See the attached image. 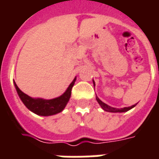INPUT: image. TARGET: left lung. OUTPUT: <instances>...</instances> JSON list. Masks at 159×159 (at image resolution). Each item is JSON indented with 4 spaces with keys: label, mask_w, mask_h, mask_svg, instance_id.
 <instances>
[{
    "label": "left lung",
    "mask_w": 159,
    "mask_h": 159,
    "mask_svg": "<svg viewBox=\"0 0 159 159\" xmlns=\"http://www.w3.org/2000/svg\"><path fill=\"white\" fill-rule=\"evenodd\" d=\"M93 83L95 85V82L93 81ZM96 99H97V102L99 103V105L102 106V108L106 111H109V112H125V111H128L129 110H130L132 109L133 107L135 106V105H133V106H129V107H124V108H121V109H116V108H114V107H111V106H108V105H106V103L104 102H102L101 100L98 98L97 97H96Z\"/></svg>",
    "instance_id": "1"
}]
</instances>
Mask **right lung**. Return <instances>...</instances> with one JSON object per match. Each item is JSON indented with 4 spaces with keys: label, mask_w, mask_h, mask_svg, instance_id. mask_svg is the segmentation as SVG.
Instances as JSON below:
<instances>
[{
    "label": "right lung",
    "mask_w": 159,
    "mask_h": 159,
    "mask_svg": "<svg viewBox=\"0 0 159 159\" xmlns=\"http://www.w3.org/2000/svg\"><path fill=\"white\" fill-rule=\"evenodd\" d=\"M75 81H76V77L72 81V83L69 85V87H67V91L62 96L52 100L32 98V97H29L28 95L25 94L23 92H21L20 88L17 87L16 82H14V83H15V87H16V89L17 91L19 97H20L21 101L23 102L25 106L30 111H31L34 113L37 114L39 116H48L59 113L65 108V106L68 102L70 97H71L72 88L73 87V85H74Z\"/></svg>",
    "instance_id": "1"
}]
</instances>
